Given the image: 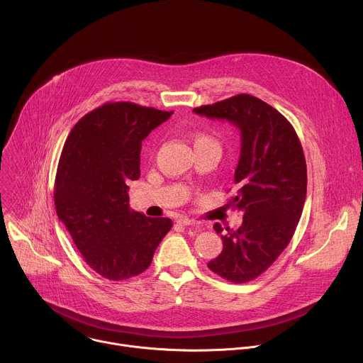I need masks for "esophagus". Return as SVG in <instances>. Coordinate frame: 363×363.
<instances>
[{"mask_svg": "<svg viewBox=\"0 0 363 363\" xmlns=\"http://www.w3.org/2000/svg\"><path fill=\"white\" fill-rule=\"evenodd\" d=\"M178 224H181V225H195L198 223L195 220H191V218H186V217H181L178 220Z\"/></svg>", "mask_w": 363, "mask_h": 363, "instance_id": "1", "label": "esophagus"}]
</instances>
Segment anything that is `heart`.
<instances>
[{"label": "heart", "instance_id": "obj_1", "mask_svg": "<svg viewBox=\"0 0 363 363\" xmlns=\"http://www.w3.org/2000/svg\"><path fill=\"white\" fill-rule=\"evenodd\" d=\"M192 142H194V146H199V145H216V146H218V143L214 138H211L210 135H205V133H195L192 136Z\"/></svg>", "mask_w": 363, "mask_h": 363}]
</instances>
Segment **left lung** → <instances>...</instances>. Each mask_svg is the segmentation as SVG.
I'll list each match as a JSON object with an SVG mask.
<instances>
[{"label":"left lung","mask_w":363,"mask_h":363,"mask_svg":"<svg viewBox=\"0 0 363 363\" xmlns=\"http://www.w3.org/2000/svg\"><path fill=\"white\" fill-rule=\"evenodd\" d=\"M194 112L228 121L240 130L237 192L230 205L242 213V224L235 231L227 228L225 234L214 224L223 251L208 269L228 281L245 283L276 262L296 231L307 188L301 143L280 112L251 94H237Z\"/></svg>","instance_id":"obj_1"}]
</instances>
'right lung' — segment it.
I'll list each match as a JSON object with an SVG mask.
<instances>
[{
	"label": "right lung",
	"mask_w": 363,
	"mask_h": 363,
	"mask_svg": "<svg viewBox=\"0 0 363 363\" xmlns=\"http://www.w3.org/2000/svg\"><path fill=\"white\" fill-rule=\"evenodd\" d=\"M172 112L130 101L106 103L84 115L63 146L55 184L59 220L84 262L109 280L143 273L172 228L129 208L128 182L140 177L142 140Z\"/></svg>",
	"instance_id": "right-lung-1"
}]
</instances>
